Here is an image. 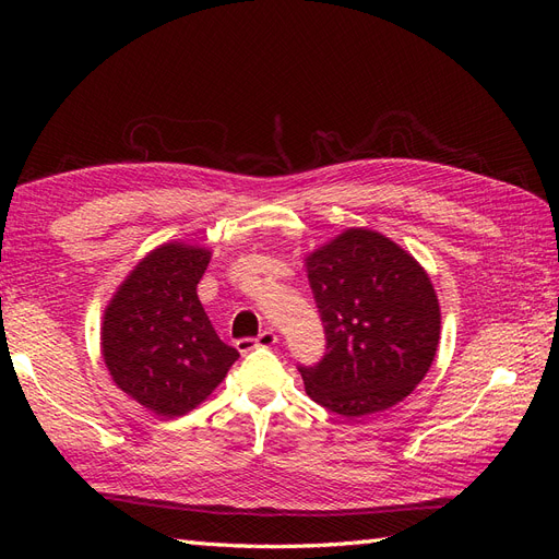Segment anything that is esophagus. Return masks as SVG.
<instances>
[{
    "label": "esophagus",
    "instance_id": "1",
    "mask_svg": "<svg viewBox=\"0 0 559 559\" xmlns=\"http://www.w3.org/2000/svg\"><path fill=\"white\" fill-rule=\"evenodd\" d=\"M277 343V335L273 331H263L259 337H240L238 343H235V347H238L240 354H249L251 349L257 347H270Z\"/></svg>",
    "mask_w": 559,
    "mask_h": 559
}]
</instances>
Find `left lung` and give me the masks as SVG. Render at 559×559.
<instances>
[{
	"instance_id": "left-lung-1",
	"label": "left lung",
	"mask_w": 559,
	"mask_h": 559,
	"mask_svg": "<svg viewBox=\"0 0 559 559\" xmlns=\"http://www.w3.org/2000/svg\"><path fill=\"white\" fill-rule=\"evenodd\" d=\"M326 333L314 366H298L312 401L347 419L392 408L425 380L441 341V308L408 251L349 228L306 259Z\"/></svg>"
}]
</instances>
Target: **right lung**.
<instances>
[{
	"mask_svg": "<svg viewBox=\"0 0 559 559\" xmlns=\"http://www.w3.org/2000/svg\"><path fill=\"white\" fill-rule=\"evenodd\" d=\"M210 249L167 242L134 265L103 319V357L118 389L160 417L205 401L240 352L216 335L198 298Z\"/></svg>",
	"mask_w": 559,
	"mask_h": 559,
	"instance_id": "add662e5",
	"label": "right lung"
}]
</instances>
